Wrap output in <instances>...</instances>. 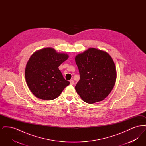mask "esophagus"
Listing matches in <instances>:
<instances>
[{
	"label": "esophagus",
	"instance_id": "obj_1",
	"mask_svg": "<svg viewBox=\"0 0 146 146\" xmlns=\"http://www.w3.org/2000/svg\"><path fill=\"white\" fill-rule=\"evenodd\" d=\"M70 85H73V84H74V80H70Z\"/></svg>",
	"mask_w": 146,
	"mask_h": 146
}]
</instances>
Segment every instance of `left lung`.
Here are the masks:
<instances>
[{
  "mask_svg": "<svg viewBox=\"0 0 146 146\" xmlns=\"http://www.w3.org/2000/svg\"><path fill=\"white\" fill-rule=\"evenodd\" d=\"M80 80L75 89L84 102L94 104L104 100L116 82L114 62L106 51L89 48L75 57Z\"/></svg>",
  "mask_w": 146,
  "mask_h": 146,
  "instance_id": "obj_1",
  "label": "left lung"
}]
</instances>
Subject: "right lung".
Wrapping results in <instances>:
<instances>
[{
  "instance_id": "obj_1",
  "label": "right lung",
  "mask_w": 146,
  "mask_h": 146,
  "mask_svg": "<svg viewBox=\"0 0 146 146\" xmlns=\"http://www.w3.org/2000/svg\"><path fill=\"white\" fill-rule=\"evenodd\" d=\"M68 58L67 54L57 52L51 48L39 50L32 54L26 64L25 78L35 96L51 100L60 96L70 82L64 79L58 67Z\"/></svg>"
}]
</instances>
